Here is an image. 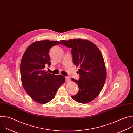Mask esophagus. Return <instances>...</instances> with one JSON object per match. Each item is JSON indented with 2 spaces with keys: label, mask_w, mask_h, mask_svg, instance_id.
<instances>
[{
  "label": "esophagus",
  "mask_w": 133,
  "mask_h": 133,
  "mask_svg": "<svg viewBox=\"0 0 133 133\" xmlns=\"http://www.w3.org/2000/svg\"><path fill=\"white\" fill-rule=\"evenodd\" d=\"M70 81V79L69 77H66V82H69Z\"/></svg>",
  "instance_id": "obj_1"
}]
</instances>
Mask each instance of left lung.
<instances>
[{
	"mask_svg": "<svg viewBox=\"0 0 133 133\" xmlns=\"http://www.w3.org/2000/svg\"><path fill=\"white\" fill-rule=\"evenodd\" d=\"M61 43L71 48L73 63L79 66V81L71 78L78 84V92L71 98L78 103H88L99 94L106 79V69L103 56L97 46L88 40H62Z\"/></svg>",
	"mask_w": 133,
	"mask_h": 133,
	"instance_id": "left-lung-1",
	"label": "left lung"
}]
</instances>
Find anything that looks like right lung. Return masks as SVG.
<instances>
[{
  "label": "right lung",
  "mask_w": 133,
  "mask_h": 133,
  "mask_svg": "<svg viewBox=\"0 0 133 133\" xmlns=\"http://www.w3.org/2000/svg\"><path fill=\"white\" fill-rule=\"evenodd\" d=\"M59 41H37L26 49L21 63V76L24 88L35 102L46 104L51 101L65 82L63 75H55L44 70L51 65L49 51Z\"/></svg>",
  "instance_id": "add662e5"
}]
</instances>
